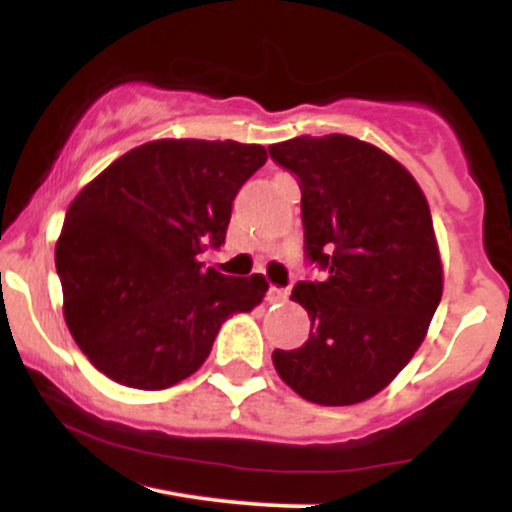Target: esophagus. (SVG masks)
<instances>
[{"instance_id": "esophagus-1", "label": "esophagus", "mask_w": 512, "mask_h": 512, "mask_svg": "<svg viewBox=\"0 0 512 512\" xmlns=\"http://www.w3.org/2000/svg\"><path fill=\"white\" fill-rule=\"evenodd\" d=\"M286 298H289V291H286V289H276V286H272V289L267 291V301L269 303H284Z\"/></svg>"}]
</instances>
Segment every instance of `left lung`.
<instances>
[{"label":"left lung","mask_w":512,"mask_h":512,"mask_svg":"<svg viewBox=\"0 0 512 512\" xmlns=\"http://www.w3.org/2000/svg\"><path fill=\"white\" fill-rule=\"evenodd\" d=\"M269 156L298 178L305 252L327 272L293 289L310 337L276 349L274 368L313 404L366 402L407 366L443 296L431 209L402 163L356 137H296Z\"/></svg>","instance_id":"1"}]
</instances>
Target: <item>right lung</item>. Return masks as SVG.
Masks as SVG:
<instances>
[{
  "label": "right lung",
  "mask_w": 512,
  "mask_h": 512,
  "mask_svg": "<svg viewBox=\"0 0 512 512\" xmlns=\"http://www.w3.org/2000/svg\"><path fill=\"white\" fill-rule=\"evenodd\" d=\"M264 161L260 144L156 139L69 204L55 248L64 320L110 380L166 390L190 378L223 322L262 303V274L226 276L199 257L226 240L233 199Z\"/></svg>",
  "instance_id": "right-lung-1"
}]
</instances>
